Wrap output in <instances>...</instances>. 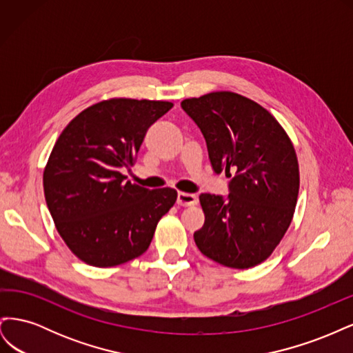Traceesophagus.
I'll use <instances>...</instances> for the list:
<instances>
[{"instance_id":"obj_1","label":"esophagus","mask_w":353,"mask_h":353,"mask_svg":"<svg viewBox=\"0 0 353 353\" xmlns=\"http://www.w3.org/2000/svg\"><path fill=\"white\" fill-rule=\"evenodd\" d=\"M176 203L179 206H193L197 205V197L190 193H178Z\"/></svg>"}]
</instances>
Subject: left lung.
Returning <instances> with one entry per match:
<instances>
[{
	"instance_id": "1",
	"label": "left lung",
	"mask_w": 353,
	"mask_h": 353,
	"mask_svg": "<svg viewBox=\"0 0 353 353\" xmlns=\"http://www.w3.org/2000/svg\"><path fill=\"white\" fill-rule=\"evenodd\" d=\"M181 108L205 137L213 170L231 178L227 199L199 197L205 223L194 232L197 248L228 268L259 265L284 237L297 203L299 163L290 138L261 104L231 91L187 99Z\"/></svg>"
}]
</instances>
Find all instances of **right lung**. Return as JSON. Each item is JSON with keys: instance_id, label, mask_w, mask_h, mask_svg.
<instances>
[{"instance_id": "add662e5", "label": "right lung", "mask_w": 353, "mask_h": 353, "mask_svg": "<svg viewBox=\"0 0 353 353\" xmlns=\"http://www.w3.org/2000/svg\"><path fill=\"white\" fill-rule=\"evenodd\" d=\"M169 101L110 99L63 130L44 169V194L61 239L85 263L109 268L141 256L157 222L175 205L174 188L125 181L145 132Z\"/></svg>"}]
</instances>
